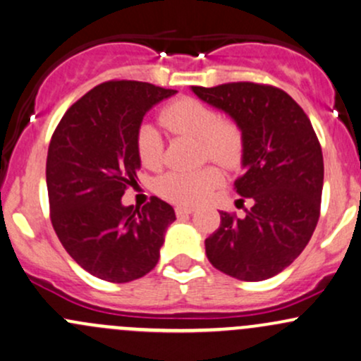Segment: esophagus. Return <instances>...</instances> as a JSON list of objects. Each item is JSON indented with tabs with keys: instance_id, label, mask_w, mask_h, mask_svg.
I'll return each mask as SVG.
<instances>
[{
	"instance_id": "1",
	"label": "esophagus",
	"mask_w": 361,
	"mask_h": 361,
	"mask_svg": "<svg viewBox=\"0 0 361 361\" xmlns=\"http://www.w3.org/2000/svg\"><path fill=\"white\" fill-rule=\"evenodd\" d=\"M194 209L191 206H177L176 208V214L177 216H188V214H191Z\"/></svg>"
}]
</instances>
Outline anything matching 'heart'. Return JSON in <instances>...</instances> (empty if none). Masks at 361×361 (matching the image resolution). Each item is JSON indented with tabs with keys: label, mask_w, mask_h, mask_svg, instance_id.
Segmentation results:
<instances>
[{
	"label": "heart",
	"mask_w": 361,
	"mask_h": 361,
	"mask_svg": "<svg viewBox=\"0 0 361 361\" xmlns=\"http://www.w3.org/2000/svg\"><path fill=\"white\" fill-rule=\"evenodd\" d=\"M160 121L169 131L200 141L202 157L221 167H237L244 155V131L232 117L218 116L213 107L192 97H182L161 109ZM136 153L141 165L159 169L164 143L155 128L143 124L136 135ZM221 173L213 165L192 172H169L157 180V192L176 204H197L220 184Z\"/></svg>",
	"instance_id": "b5f03b06"
}]
</instances>
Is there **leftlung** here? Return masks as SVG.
<instances>
[{"label":"left lung","mask_w":361,"mask_h":361,"mask_svg":"<svg viewBox=\"0 0 361 361\" xmlns=\"http://www.w3.org/2000/svg\"><path fill=\"white\" fill-rule=\"evenodd\" d=\"M192 92L240 124L244 173L233 185L254 201L244 218L220 212V226L204 240L206 256L242 281L276 276L300 256L321 214L324 160L317 135L281 88L237 82Z\"/></svg>","instance_id":"obj_1"}]
</instances>
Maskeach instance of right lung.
<instances>
[{"mask_svg":"<svg viewBox=\"0 0 361 361\" xmlns=\"http://www.w3.org/2000/svg\"><path fill=\"white\" fill-rule=\"evenodd\" d=\"M173 93L131 80L100 83L64 112L51 137V224L66 252L104 281L128 283L149 273L176 220L172 206L159 197L143 208L121 202L124 191L137 185L141 121Z\"/></svg>","mask_w":361,"mask_h":361,"instance_id":"1","label":"right lung"}]
</instances>
